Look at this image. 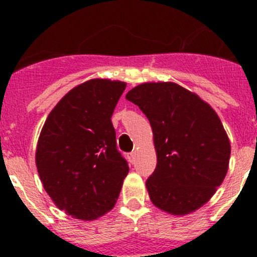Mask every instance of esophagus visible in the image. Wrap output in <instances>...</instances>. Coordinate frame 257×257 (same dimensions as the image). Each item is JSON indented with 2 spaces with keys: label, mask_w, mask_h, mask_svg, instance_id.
I'll return each instance as SVG.
<instances>
[{
  "label": "esophagus",
  "mask_w": 257,
  "mask_h": 257,
  "mask_svg": "<svg viewBox=\"0 0 257 257\" xmlns=\"http://www.w3.org/2000/svg\"><path fill=\"white\" fill-rule=\"evenodd\" d=\"M129 158H131V162L132 163L136 162V152H132L131 154H129Z\"/></svg>",
  "instance_id": "obj_1"
}]
</instances>
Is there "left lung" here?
Segmentation results:
<instances>
[{
	"mask_svg": "<svg viewBox=\"0 0 257 257\" xmlns=\"http://www.w3.org/2000/svg\"><path fill=\"white\" fill-rule=\"evenodd\" d=\"M153 129L157 168L145 183L152 203L175 216L205 205L229 169V137L196 93L174 82H145L126 93Z\"/></svg>",
	"mask_w": 257,
	"mask_h": 257,
	"instance_id": "8db88e82",
	"label": "left lung"
}]
</instances>
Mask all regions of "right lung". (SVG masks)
Wrapping results in <instances>:
<instances>
[{"instance_id":"1","label":"right lung","mask_w":257,"mask_h":257,"mask_svg":"<svg viewBox=\"0 0 257 257\" xmlns=\"http://www.w3.org/2000/svg\"><path fill=\"white\" fill-rule=\"evenodd\" d=\"M125 82L93 78L51 110L36 148V167L59 210L92 221L114 208L129 172L110 118Z\"/></svg>"}]
</instances>
